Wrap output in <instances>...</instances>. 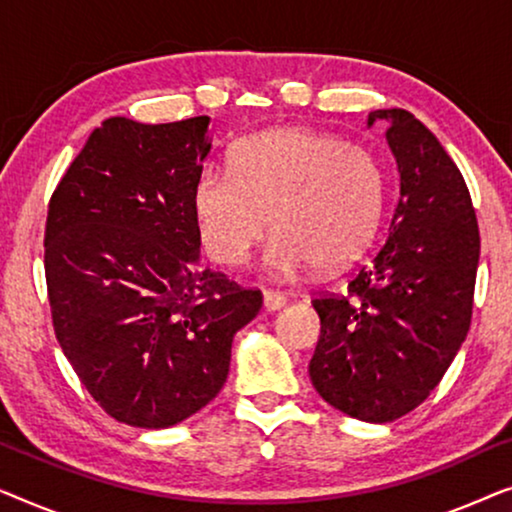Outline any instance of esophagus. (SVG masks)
Returning a JSON list of instances; mask_svg holds the SVG:
<instances>
[{"label":"esophagus","mask_w":512,"mask_h":512,"mask_svg":"<svg viewBox=\"0 0 512 512\" xmlns=\"http://www.w3.org/2000/svg\"><path fill=\"white\" fill-rule=\"evenodd\" d=\"M284 303H286V296L282 291H275V289H265L263 291V305H265V310H268V312L279 310V307H282Z\"/></svg>","instance_id":"34e87169"}]
</instances>
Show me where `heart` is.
Masks as SVG:
<instances>
[{
	"instance_id": "b5f03b06",
	"label": "heart",
	"mask_w": 512,
	"mask_h": 512,
	"mask_svg": "<svg viewBox=\"0 0 512 512\" xmlns=\"http://www.w3.org/2000/svg\"><path fill=\"white\" fill-rule=\"evenodd\" d=\"M228 170L205 167L191 195L202 247L221 265L247 261L272 223L268 268L335 270L361 256L380 226V160L328 132H256L230 149Z\"/></svg>"
}]
</instances>
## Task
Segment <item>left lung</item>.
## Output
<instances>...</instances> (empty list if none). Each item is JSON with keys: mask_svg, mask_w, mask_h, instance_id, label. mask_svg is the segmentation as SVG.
Returning <instances> with one entry per match:
<instances>
[{"mask_svg": "<svg viewBox=\"0 0 512 512\" xmlns=\"http://www.w3.org/2000/svg\"><path fill=\"white\" fill-rule=\"evenodd\" d=\"M401 174L387 242L345 293L312 300L321 335L310 380L363 422H394L438 387L473 314L480 230L459 167L405 109H377Z\"/></svg>", "mask_w": 512, "mask_h": 512, "instance_id": "left-lung-1", "label": "left lung"}]
</instances>
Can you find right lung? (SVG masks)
Returning <instances> with one entry per match:
<instances>
[{
    "mask_svg": "<svg viewBox=\"0 0 512 512\" xmlns=\"http://www.w3.org/2000/svg\"><path fill=\"white\" fill-rule=\"evenodd\" d=\"M209 121L107 118L48 202L55 338L95 403L139 429L205 408L228 377L233 335L263 305L258 289L198 265L191 195Z\"/></svg>",
    "mask_w": 512,
    "mask_h": 512,
    "instance_id": "1",
    "label": "right lung"
}]
</instances>
